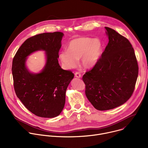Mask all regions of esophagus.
I'll list each match as a JSON object with an SVG mask.
<instances>
[{
  "instance_id": "esophagus-1",
  "label": "esophagus",
  "mask_w": 148,
  "mask_h": 148,
  "mask_svg": "<svg viewBox=\"0 0 148 148\" xmlns=\"http://www.w3.org/2000/svg\"><path fill=\"white\" fill-rule=\"evenodd\" d=\"M75 76L77 78H81V73L79 72H76L75 73Z\"/></svg>"
}]
</instances>
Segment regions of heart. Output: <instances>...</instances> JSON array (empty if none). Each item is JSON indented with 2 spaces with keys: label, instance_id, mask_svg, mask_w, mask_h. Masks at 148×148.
<instances>
[{
  "label": "heart",
  "instance_id": "b5f03b06",
  "mask_svg": "<svg viewBox=\"0 0 148 148\" xmlns=\"http://www.w3.org/2000/svg\"><path fill=\"white\" fill-rule=\"evenodd\" d=\"M102 43L98 38L80 37L72 40L67 50L61 51L58 55L61 64L66 69L74 68L78 60L81 58V64L85 69L94 66L100 58Z\"/></svg>",
  "mask_w": 148,
  "mask_h": 148
}]
</instances>
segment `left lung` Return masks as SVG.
Returning a JSON list of instances; mask_svg holds the SVG:
<instances>
[{
  "instance_id": "left-lung-1",
  "label": "left lung",
  "mask_w": 148,
  "mask_h": 148,
  "mask_svg": "<svg viewBox=\"0 0 148 148\" xmlns=\"http://www.w3.org/2000/svg\"><path fill=\"white\" fill-rule=\"evenodd\" d=\"M105 29L108 43L96 64L82 77L86 97L99 111L114 109L131 98L139 71L130 41L112 29Z\"/></svg>"
}]
</instances>
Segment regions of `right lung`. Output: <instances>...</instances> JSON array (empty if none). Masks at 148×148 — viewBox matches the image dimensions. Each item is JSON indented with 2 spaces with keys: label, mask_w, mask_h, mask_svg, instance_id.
I'll list each match as a JSON object with an SVG mask.
<instances>
[{
  "label": "right lung",
  "mask_w": 148,
  "mask_h": 148,
  "mask_svg": "<svg viewBox=\"0 0 148 148\" xmlns=\"http://www.w3.org/2000/svg\"><path fill=\"white\" fill-rule=\"evenodd\" d=\"M62 32L45 33L27 38L16 52L12 62L14 89L25 107L36 116L54 118L64 108L66 92L74 74L58 64ZM46 51L47 62L38 74H32L25 67L26 57L37 50Z\"/></svg>",
  "instance_id": "add662e5"
}]
</instances>
